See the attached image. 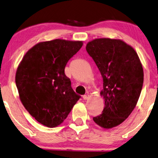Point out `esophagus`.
I'll list each match as a JSON object with an SVG mask.
<instances>
[{
  "label": "esophagus",
  "instance_id": "1",
  "mask_svg": "<svg viewBox=\"0 0 158 158\" xmlns=\"http://www.w3.org/2000/svg\"><path fill=\"white\" fill-rule=\"evenodd\" d=\"M88 98H89V95H88V94H85V95H83L84 100H87Z\"/></svg>",
  "mask_w": 158,
  "mask_h": 158
}]
</instances>
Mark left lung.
<instances>
[{
    "label": "left lung",
    "mask_w": 158,
    "mask_h": 158,
    "mask_svg": "<svg viewBox=\"0 0 158 158\" xmlns=\"http://www.w3.org/2000/svg\"><path fill=\"white\" fill-rule=\"evenodd\" d=\"M86 50L103 79L100 94L105 107L93 121L110 129L124 121L137 103L144 81L142 64L134 48L120 40L95 39L87 43Z\"/></svg>",
    "instance_id": "8db88e82"
}]
</instances>
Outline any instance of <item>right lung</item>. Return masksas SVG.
Here are the masks:
<instances>
[{
    "mask_svg": "<svg viewBox=\"0 0 158 158\" xmlns=\"http://www.w3.org/2000/svg\"><path fill=\"white\" fill-rule=\"evenodd\" d=\"M82 45L60 39L40 43L25 54L18 67L16 85L20 100L29 114L45 127L60 125L81 98L64 70Z\"/></svg>",
    "mask_w": 158,
    "mask_h": 158,
    "instance_id": "right-lung-1",
    "label": "right lung"
}]
</instances>
